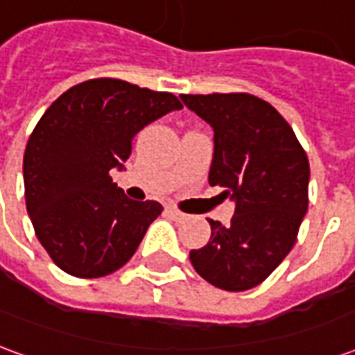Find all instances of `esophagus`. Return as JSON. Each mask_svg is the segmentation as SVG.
Returning <instances> with one entry per match:
<instances>
[{"mask_svg": "<svg viewBox=\"0 0 355 355\" xmlns=\"http://www.w3.org/2000/svg\"><path fill=\"white\" fill-rule=\"evenodd\" d=\"M167 213H169V216H173L175 220H182V218H186L184 213H182V211H178L177 207H173V205L167 207Z\"/></svg>", "mask_w": 355, "mask_h": 355, "instance_id": "34e87169", "label": "esophagus"}]
</instances>
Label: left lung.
Segmentation results:
<instances>
[{
  "mask_svg": "<svg viewBox=\"0 0 355 355\" xmlns=\"http://www.w3.org/2000/svg\"><path fill=\"white\" fill-rule=\"evenodd\" d=\"M213 131L209 184L236 203L230 224L209 220L211 239L190 251L196 272L218 289L266 279L297 241L308 211L310 165L282 114L247 93L180 94Z\"/></svg>",
  "mask_w": 355,
  "mask_h": 355,
  "instance_id": "8db88e82",
  "label": "left lung"
}]
</instances>
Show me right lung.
I'll use <instances>...</instances> for the list:
<instances>
[{"label":"right lung","mask_w":355,"mask_h":355,"mask_svg":"<svg viewBox=\"0 0 355 355\" xmlns=\"http://www.w3.org/2000/svg\"><path fill=\"white\" fill-rule=\"evenodd\" d=\"M182 104L175 94L101 78L51 104L24 152V196L35 236L53 262L76 277H102L131 259L157 201H132L110 177L132 140Z\"/></svg>","instance_id":"obj_1"}]
</instances>
